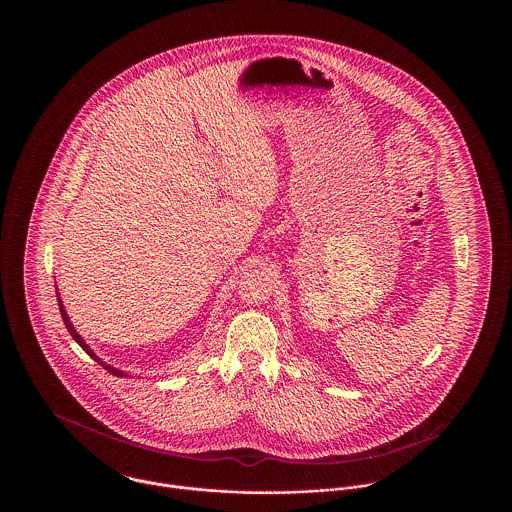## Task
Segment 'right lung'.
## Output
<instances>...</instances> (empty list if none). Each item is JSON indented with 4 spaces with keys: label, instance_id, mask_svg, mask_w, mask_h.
<instances>
[{
    "label": "right lung",
    "instance_id": "obj_1",
    "mask_svg": "<svg viewBox=\"0 0 512 512\" xmlns=\"http://www.w3.org/2000/svg\"><path fill=\"white\" fill-rule=\"evenodd\" d=\"M57 301H59V311H61V317H63V322H65L67 330L71 332V336H73L74 341H76V343H78V345H80V347H82V349H84V351H86V353H88V355H90V357H92L94 361H98L99 365L103 366L105 370H109L111 374H115V376H119V378H122V376H128L126 372H122V370H119V368H113V366L111 365H105V363H103V361L99 359L98 355H96V353H94V351H92V349H90V347L86 345V341L80 338V334H78V332L74 330V326L73 324H71V320H69V317H67V311H65V307H63V301L59 299V293H57Z\"/></svg>",
    "mask_w": 512,
    "mask_h": 512
}]
</instances>
